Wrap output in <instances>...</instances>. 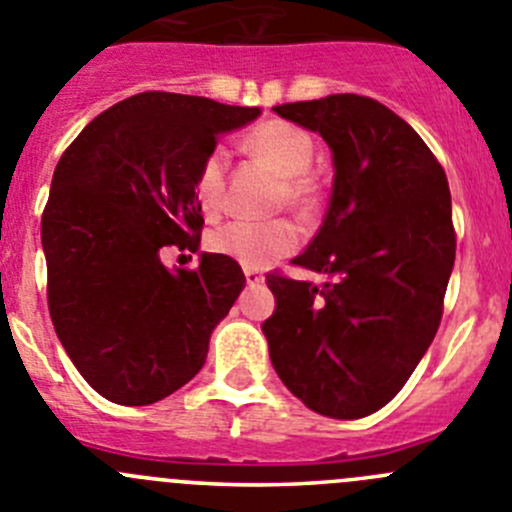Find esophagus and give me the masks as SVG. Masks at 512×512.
<instances>
[{"mask_svg": "<svg viewBox=\"0 0 512 512\" xmlns=\"http://www.w3.org/2000/svg\"><path fill=\"white\" fill-rule=\"evenodd\" d=\"M245 280H247V285H260V283H265V275H262L260 270H255V267H247Z\"/></svg>", "mask_w": 512, "mask_h": 512, "instance_id": "obj_1", "label": "esophagus"}]
</instances>
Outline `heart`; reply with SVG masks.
<instances>
[{
	"instance_id": "heart-1",
	"label": "heart",
	"mask_w": 512,
	"mask_h": 512,
	"mask_svg": "<svg viewBox=\"0 0 512 512\" xmlns=\"http://www.w3.org/2000/svg\"><path fill=\"white\" fill-rule=\"evenodd\" d=\"M247 154L280 176L278 202L298 217H313L323 204L321 181L310 174L315 141L305 128L283 118H270L242 138ZM229 156L222 146L207 151L194 176V197L207 217L227 207ZM298 247V229L288 219L270 222H227L209 234V250L245 267H267Z\"/></svg>"
}]
</instances>
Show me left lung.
<instances>
[{
  "instance_id": "8db88e82",
  "label": "left lung",
  "mask_w": 512,
  "mask_h": 512,
  "mask_svg": "<svg viewBox=\"0 0 512 512\" xmlns=\"http://www.w3.org/2000/svg\"><path fill=\"white\" fill-rule=\"evenodd\" d=\"M272 111L321 133L336 166L326 219L293 260L326 283L267 275L272 366L313 412L369 417L407 384L442 321L457 247L447 174L404 118L366 95Z\"/></svg>"
}]
</instances>
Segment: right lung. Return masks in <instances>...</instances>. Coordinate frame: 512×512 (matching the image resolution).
I'll return each mask as SVG.
<instances>
[{"label": "right lung", "instance_id": "add662e5", "mask_svg": "<svg viewBox=\"0 0 512 512\" xmlns=\"http://www.w3.org/2000/svg\"><path fill=\"white\" fill-rule=\"evenodd\" d=\"M260 108L181 93L131 95L65 148L42 212L47 308L83 379L113 404L146 407L191 381L245 288L242 267L204 252L169 272L159 252H197L199 164Z\"/></svg>", "mask_w": 512, "mask_h": 512}]
</instances>
